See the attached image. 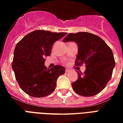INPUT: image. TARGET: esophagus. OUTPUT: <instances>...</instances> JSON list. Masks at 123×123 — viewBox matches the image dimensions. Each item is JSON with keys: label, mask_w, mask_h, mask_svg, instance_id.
Returning <instances> with one entry per match:
<instances>
[{"label": "esophagus", "mask_w": 123, "mask_h": 123, "mask_svg": "<svg viewBox=\"0 0 123 123\" xmlns=\"http://www.w3.org/2000/svg\"><path fill=\"white\" fill-rule=\"evenodd\" d=\"M65 72H70V70L68 68H66V70H65Z\"/></svg>", "instance_id": "obj_1"}]
</instances>
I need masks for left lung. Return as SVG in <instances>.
<instances>
[{
	"label": "left lung",
	"instance_id": "left-lung-1",
	"mask_svg": "<svg viewBox=\"0 0 123 123\" xmlns=\"http://www.w3.org/2000/svg\"><path fill=\"white\" fill-rule=\"evenodd\" d=\"M63 42H74L78 45L77 66L85 64L84 73L78 72V79L72 83L73 90L84 96L96 95L110 81L115 66L111 49L99 36L87 32L68 34Z\"/></svg>",
	"mask_w": 123,
	"mask_h": 123
}]
</instances>
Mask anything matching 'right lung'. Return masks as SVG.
I'll return each mask as SVG.
<instances>
[{
    "mask_svg": "<svg viewBox=\"0 0 123 123\" xmlns=\"http://www.w3.org/2000/svg\"><path fill=\"white\" fill-rule=\"evenodd\" d=\"M66 34L38 30L30 32L17 43L13 52L12 69L23 91L40 98L52 93L57 78L65 72L64 66L47 68L45 57L49 56L53 43Z\"/></svg>",
    "mask_w": 123,
    "mask_h": 123,
    "instance_id": "1",
    "label": "right lung"
}]
</instances>
